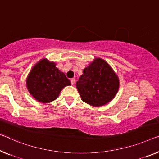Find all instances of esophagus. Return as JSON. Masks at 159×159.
Segmentation results:
<instances>
[{
    "mask_svg": "<svg viewBox=\"0 0 159 159\" xmlns=\"http://www.w3.org/2000/svg\"><path fill=\"white\" fill-rule=\"evenodd\" d=\"M70 81H71L72 84H74L75 83V78H72V79L70 80Z\"/></svg>",
    "mask_w": 159,
    "mask_h": 159,
    "instance_id": "obj_1",
    "label": "esophagus"
}]
</instances>
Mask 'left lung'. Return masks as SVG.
I'll use <instances>...</instances> for the list:
<instances>
[{
  "instance_id": "8db88e82",
  "label": "left lung",
  "mask_w": 159,
  "mask_h": 159,
  "mask_svg": "<svg viewBox=\"0 0 159 159\" xmlns=\"http://www.w3.org/2000/svg\"><path fill=\"white\" fill-rule=\"evenodd\" d=\"M76 87L83 101L91 106L100 107L115 97L119 80L106 61L96 58L83 70Z\"/></svg>"
}]
</instances>
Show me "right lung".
Returning a JSON list of instances; mask_svg holds the SVG:
<instances>
[{
    "label": "right lung",
    "instance_id": "add662e5",
    "mask_svg": "<svg viewBox=\"0 0 159 159\" xmlns=\"http://www.w3.org/2000/svg\"><path fill=\"white\" fill-rule=\"evenodd\" d=\"M55 66V62L42 59L29 73L26 80L27 88L37 101L42 103L54 101L63 88L71 84L70 80Z\"/></svg>",
    "mask_w": 159,
    "mask_h": 159
}]
</instances>
